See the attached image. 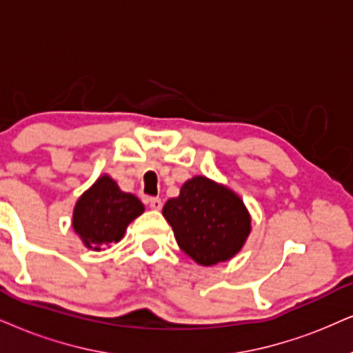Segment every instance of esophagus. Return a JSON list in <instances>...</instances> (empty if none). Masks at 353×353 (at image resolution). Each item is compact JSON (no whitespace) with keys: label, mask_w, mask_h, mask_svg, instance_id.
Instances as JSON below:
<instances>
[{"label":"esophagus","mask_w":353,"mask_h":353,"mask_svg":"<svg viewBox=\"0 0 353 353\" xmlns=\"http://www.w3.org/2000/svg\"><path fill=\"white\" fill-rule=\"evenodd\" d=\"M148 202H150V208H153V210H159L163 207V202L159 197H151Z\"/></svg>","instance_id":"esophagus-1"}]
</instances>
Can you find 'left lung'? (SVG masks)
I'll list each match as a JSON object with an SVG mask.
<instances>
[{
	"instance_id": "obj_1",
	"label": "left lung",
	"mask_w": 353,
	"mask_h": 353,
	"mask_svg": "<svg viewBox=\"0 0 353 353\" xmlns=\"http://www.w3.org/2000/svg\"><path fill=\"white\" fill-rule=\"evenodd\" d=\"M163 215L177 244L200 265H215L239 252L251 231L243 200L226 187L197 176L168 200Z\"/></svg>"
}]
</instances>
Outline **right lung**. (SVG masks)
Instances as JSON below:
<instances>
[{
  "label": "right lung",
  "instance_id": "obj_1",
  "mask_svg": "<svg viewBox=\"0 0 353 353\" xmlns=\"http://www.w3.org/2000/svg\"><path fill=\"white\" fill-rule=\"evenodd\" d=\"M143 203L125 194L109 176H102L84 192L73 213V228L89 249L119 243L128 223L143 213Z\"/></svg>",
  "mask_w": 353,
  "mask_h": 353
}]
</instances>
